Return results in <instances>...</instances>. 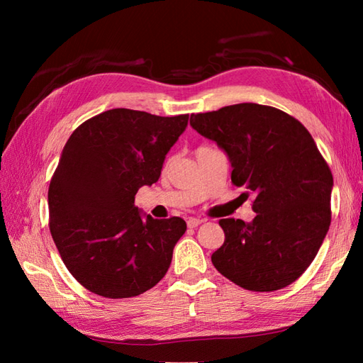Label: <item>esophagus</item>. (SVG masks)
Listing matches in <instances>:
<instances>
[{
  "label": "esophagus",
  "mask_w": 363,
  "mask_h": 363,
  "mask_svg": "<svg viewBox=\"0 0 363 363\" xmlns=\"http://www.w3.org/2000/svg\"><path fill=\"white\" fill-rule=\"evenodd\" d=\"M201 223H203V220H199V218H189V220H187V226L194 229V228L201 225Z\"/></svg>",
  "instance_id": "obj_1"
}]
</instances>
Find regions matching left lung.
I'll return each mask as SVG.
<instances>
[{"label": "left lung", "mask_w": 363, "mask_h": 363, "mask_svg": "<svg viewBox=\"0 0 363 363\" xmlns=\"http://www.w3.org/2000/svg\"><path fill=\"white\" fill-rule=\"evenodd\" d=\"M190 125L228 154L234 186L256 195L251 223L220 220L225 243L213 267L251 291L287 287L312 264L330 225L333 173L309 130L254 103L191 113Z\"/></svg>", "instance_id": "obj_1"}]
</instances>
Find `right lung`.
I'll return each mask as SVG.
<instances>
[{
	"label": "right lung",
	"mask_w": 363,
	"mask_h": 363,
	"mask_svg": "<svg viewBox=\"0 0 363 363\" xmlns=\"http://www.w3.org/2000/svg\"><path fill=\"white\" fill-rule=\"evenodd\" d=\"M189 115L111 109L84 121L64 146L50 190V230L68 272L104 298H130L168 272L187 229L179 217L143 218L135 194L159 181Z\"/></svg>",
	"instance_id": "right-lung-1"
}]
</instances>
